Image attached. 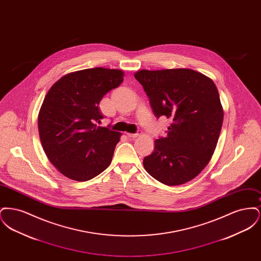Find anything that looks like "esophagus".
<instances>
[{
    "instance_id": "esophagus-1",
    "label": "esophagus",
    "mask_w": 261,
    "mask_h": 261,
    "mask_svg": "<svg viewBox=\"0 0 261 261\" xmlns=\"http://www.w3.org/2000/svg\"><path fill=\"white\" fill-rule=\"evenodd\" d=\"M141 135V132H138V133H135V134H131V133H126V136L128 137V138H137V137H139Z\"/></svg>"
}]
</instances>
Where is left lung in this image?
I'll use <instances>...</instances> for the list:
<instances>
[{
  "mask_svg": "<svg viewBox=\"0 0 261 261\" xmlns=\"http://www.w3.org/2000/svg\"><path fill=\"white\" fill-rule=\"evenodd\" d=\"M135 78L144 88L153 114L171 119L167 136L154 141L144 159L146 171L168 186L198 176L215 150L223 122V109L214 82L192 69L140 70Z\"/></svg>",
  "mask_w": 261,
  "mask_h": 261,
  "instance_id": "obj_1",
  "label": "left lung"
}]
</instances>
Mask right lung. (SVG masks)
<instances>
[{
  "label": "right lung",
  "mask_w": 261,
  "mask_h": 261,
  "mask_svg": "<svg viewBox=\"0 0 261 261\" xmlns=\"http://www.w3.org/2000/svg\"><path fill=\"white\" fill-rule=\"evenodd\" d=\"M118 69L88 68L64 75L47 93L38 116L42 147L51 164L75 181H88L111 164L120 133L97 126L99 103L123 81Z\"/></svg>",
  "instance_id": "obj_1"
}]
</instances>
